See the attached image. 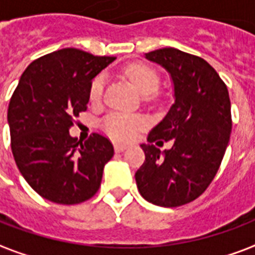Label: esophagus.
Masks as SVG:
<instances>
[{
  "label": "esophagus",
  "mask_w": 255,
  "mask_h": 255,
  "mask_svg": "<svg viewBox=\"0 0 255 255\" xmlns=\"http://www.w3.org/2000/svg\"><path fill=\"white\" fill-rule=\"evenodd\" d=\"M127 148L126 144H120V143H115V151L116 152H123Z\"/></svg>",
  "instance_id": "esophagus-1"
}]
</instances>
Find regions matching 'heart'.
<instances>
[{"instance_id": "b5f03b06", "label": "heart", "mask_w": 255, "mask_h": 255, "mask_svg": "<svg viewBox=\"0 0 255 255\" xmlns=\"http://www.w3.org/2000/svg\"><path fill=\"white\" fill-rule=\"evenodd\" d=\"M126 75L142 94H151L158 89L159 78L155 71L150 69L148 66L139 65V63L128 66L126 69ZM104 85H105V77L103 74L94 77L89 88L90 101L97 103L101 99ZM101 126L104 131L112 139L120 140V142H128V140H132L133 137L136 136V133L146 127L147 120L140 115L112 112L104 119Z\"/></svg>"}]
</instances>
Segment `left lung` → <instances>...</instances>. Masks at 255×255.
I'll list each match as a JSON object with an SVG mask.
<instances>
[{
    "label": "left lung",
    "mask_w": 255,
    "mask_h": 255,
    "mask_svg": "<svg viewBox=\"0 0 255 255\" xmlns=\"http://www.w3.org/2000/svg\"><path fill=\"white\" fill-rule=\"evenodd\" d=\"M173 82L174 104L152 128L146 155L135 173L144 200L159 207H180L199 197L222 163L231 133V103L227 86L208 62L173 47L147 52ZM173 140L160 152L152 142Z\"/></svg>",
    "instance_id": "obj_1"
}]
</instances>
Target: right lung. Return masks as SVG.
<instances>
[{
	"mask_svg": "<svg viewBox=\"0 0 255 255\" xmlns=\"http://www.w3.org/2000/svg\"><path fill=\"white\" fill-rule=\"evenodd\" d=\"M116 58L63 48L33 60L7 108L10 146L18 170L36 193L56 204H80L99 190L113 146L100 133L86 142L69 128L86 111L96 75Z\"/></svg>",
	"mask_w": 255,
	"mask_h": 255,
	"instance_id": "add662e5",
	"label": "right lung"
}]
</instances>
